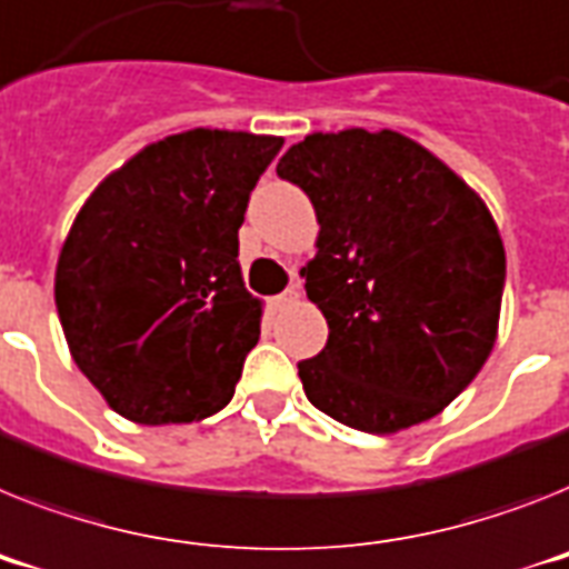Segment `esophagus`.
Segmentation results:
<instances>
[{
	"instance_id": "obj_1",
	"label": "esophagus",
	"mask_w": 569,
	"mask_h": 569,
	"mask_svg": "<svg viewBox=\"0 0 569 569\" xmlns=\"http://www.w3.org/2000/svg\"><path fill=\"white\" fill-rule=\"evenodd\" d=\"M298 298H300L298 283H292V286H289V289H286L283 295H277V298H271V307L280 309V307H286V303H295V300H298Z\"/></svg>"
}]
</instances>
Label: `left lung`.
Returning <instances> with one entry per match:
<instances>
[{"mask_svg": "<svg viewBox=\"0 0 569 569\" xmlns=\"http://www.w3.org/2000/svg\"><path fill=\"white\" fill-rule=\"evenodd\" d=\"M277 176L321 226L300 269L329 327L298 365L307 399L367 433L437 417L498 341L506 251L480 193L413 138L358 127L307 136Z\"/></svg>", "mask_w": 569, "mask_h": 569, "instance_id": "8db88e82", "label": "left lung"}]
</instances>
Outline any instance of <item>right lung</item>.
Returning <instances> with one entry per match:
<instances>
[{"label":"right lung","mask_w":569,"mask_h":569,"mask_svg":"<svg viewBox=\"0 0 569 569\" xmlns=\"http://www.w3.org/2000/svg\"><path fill=\"white\" fill-rule=\"evenodd\" d=\"M280 147L204 127L167 136L112 170L71 222L57 315L80 373L123 419L199 422L231 402L262 318L237 231Z\"/></svg>","instance_id":"add662e5"}]
</instances>
